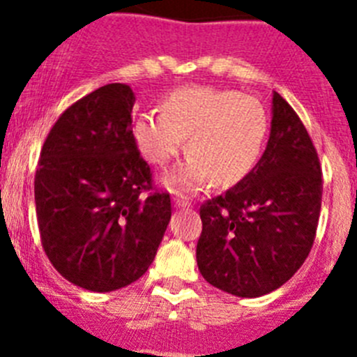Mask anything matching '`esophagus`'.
I'll use <instances>...</instances> for the list:
<instances>
[{"label":"esophagus","mask_w":357,"mask_h":357,"mask_svg":"<svg viewBox=\"0 0 357 357\" xmlns=\"http://www.w3.org/2000/svg\"><path fill=\"white\" fill-rule=\"evenodd\" d=\"M173 204H175L176 207H188L189 198L184 197V195H175V197H173Z\"/></svg>","instance_id":"obj_1"}]
</instances>
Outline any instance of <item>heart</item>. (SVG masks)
Masks as SVG:
<instances>
[{"mask_svg": "<svg viewBox=\"0 0 357 357\" xmlns=\"http://www.w3.org/2000/svg\"><path fill=\"white\" fill-rule=\"evenodd\" d=\"M268 116L255 98L209 85H191L164 98L159 110L139 114L132 137L141 155L164 168L185 137L188 159L166 178L176 191H198L211 181L230 185L259 160Z\"/></svg>", "mask_w": 357, "mask_h": 357, "instance_id": "1", "label": "heart"}]
</instances>
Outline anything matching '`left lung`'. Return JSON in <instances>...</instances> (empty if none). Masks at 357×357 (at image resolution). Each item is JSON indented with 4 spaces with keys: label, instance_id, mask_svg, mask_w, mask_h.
Instances as JSON below:
<instances>
[{
    "label": "left lung",
    "instance_id": "1",
    "mask_svg": "<svg viewBox=\"0 0 357 357\" xmlns=\"http://www.w3.org/2000/svg\"><path fill=\"white\" fill-rule=\"evenodd\" d=\"M320 207L317 148L291 105L273 93L272 130L259 162L200 206L198 270L214 288L236 296L280 288L311 252Z\"/></svg>",
    "mask_w": 357,
    "mask_h": 357
}]
</instances>
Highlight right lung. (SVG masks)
<instances>
[{
	"label": "right lung",
	"instance_id": "obj_1",
	"mask_svg": "<svg viewBox=\"0 0 357 357\" xmlns=\"http://www.w3.org/2000/svg\"><path fill=\"white\" fill-rule=\"evenodd\" d=\"M134 93L107 84L64 110L36 172L43 248L64 279L114 291L144 275L172 218L132 137Z\"/></svg>",
	"mask_w": 357,
	"mask_h": 357
}]
</instances>
